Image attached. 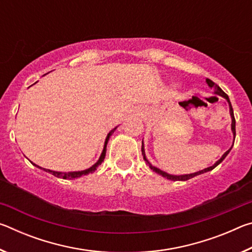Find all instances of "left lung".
<instances>
[{
  "mask_svg": "<svg viewBox=\"0 0 252 252\" xmlns=\"http://www.w3.org/2000/svg\"><path fill=\"white\" fill-rule=\"evenodd\" d=\"M206 82H207V84L209 85V88H211V89H213V90H215V92H213V93H215V94L222 96V97H224L225 100H227L228 104H229V112H230V116H231V131H232L233 139H234V138H236V120H234L233 109H232L231 102H230V100H229V96H228L227 94H225V93H224L222 90H221V88L219 87V85H217L215 82H212V81H211L210 79H206ZM232 147H233V144H232L231 148H230L228 151H225V152L223 153L222 157H221L220 159H219L218 161H217L215 164L211 165V167L203 169V170H201V171H197V172H194V173H190V174H180V176H174V174L167 173V172L162 171V170H160L159 168L155 167V165H152V164L150 163V162L148 161L147 157H146V151H144V144H143V141H142V148H141V151H142V156H143V159H144V161L147 162V163L149 164V167H150V169H151V170H153V171L157 172L158 174H160V176H162L163 178L168 179V180H172V181H186V180H189V179L193 178V177H195V176H199V174H202V173H204V172L211 171V170L215 169V168L217 167V165L220 164L221 162H222V161L224 160V158L229 155V152L231 151Z\"/></svg>",
  "mask_w": 252,
  "mask_h": 252,
  "instance_id": "left-lung-1",
  "label": "left lung"
}]
</instances>
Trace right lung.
<instances>
[{"mask_svg": "<svg viewBox=\"0 0 252 252\" xmlns=\"http://www.w3.org/2000/svg\"><path fill=\"white\" fill-rule=\"evenodd\" d=\"M117 127L118 126H116L114 127V129H112L111 130L109 133H108V135H106V138H105V141H104V147H103V150H102V153H101V156H100V158H99V160H97L94 164L92 165V167H90L89 169H85V170H81V171H71V172H59V171H53V170H49V169H44V168H41V167H39V165H36V164H34L33 162L32 163L35 165V167H37V168H40V169H42V170H44L45 172H49V173H51V174H53V176H55V177H58V178H62V179H75V178H80V177H82V176H87V174H89V173H93L96 170V168L99 167V165L102 163V162H103V160H104V158H105V153H106V144H108V141H109V139H110V136L112 135V133L114 131L117 130Z\"/></svg>", "mask_w": 252, "mask_h": 252, "instance_id": "right-lung-1", "label": "right lung"}]
</instances>
